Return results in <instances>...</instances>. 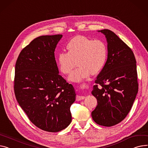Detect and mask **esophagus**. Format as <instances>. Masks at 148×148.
Segmentation results:
<instances>
[{
  "label": "esophagus",
  "mask_w": 148,
  "mask_h": 148,
  "mask_svg": "<svg viewBox=\"0 0 148 148\" xmlns=\"http://www.w3.org/2000/svg\"><path fill=\"white\" fill-rule=\"evenodd\" d=\"M85 98L84 96H79V95H77L76 96V101H80L82 100H83Z\"/></svg>",
  "instance_id": "obj_1"
}]
</instances>
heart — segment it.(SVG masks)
Listing matches in <instances>:
<instances>
[{"instance_id": "obj_1", "label": "heart", "mask_w": 148, "mask_h": 148, "mask_svg": "<svg viewBox=\"0 0 148 148\" xmlns=\"http://www.w3.org/2000/svg\"><path fill=\"white\" fill-rule=\"evenodd\" d=\"M66 53H59L56 64L63 74H68L78 67L69 77L71 82H80L96 74L103 67L108 54L106 44L102 40H93L82 36L73 37L66 45Z\"/></svg>"}]
</instances>
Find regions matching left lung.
<instances>
[{"label":"left lung","instance_id":"8db88e82","mask_svg":"<svg viewBox=\"0 0 148 148\" xmlns=\"http://www.w3.org/2000/svg\"><path fill=\"white\" fill-rule=\"evenodd\" d=\"M98 32L106 37L108 58L92 92L97 101L92 116L97 124L111 127L125 119L136 99V61L132 49L114 32L108 29Z\"/></svg>","mask_w":148,"mask_h":148}]
</instances>
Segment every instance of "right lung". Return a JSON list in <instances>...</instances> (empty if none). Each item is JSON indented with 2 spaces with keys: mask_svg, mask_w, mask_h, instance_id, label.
Here are the masks:
<instances>
[{
  "mask_svg": "<svg viewBox=\"0 0 148 148\" xmlns=\"http://www.w3.org/2000/svg\"><path fill=\"white\" fill-rule=\"evenodd\" d=\"M62 34L34 38L19 53L15 64L14 92L29 120L49 132H58L71 122L75 101L72 84L59 74L55 50Z\"/></svg>",
  "mask_w": 148,
  "mask_h": 148,
  "instance_id": "1",
  "label": "right lung"
}]
</instances>
